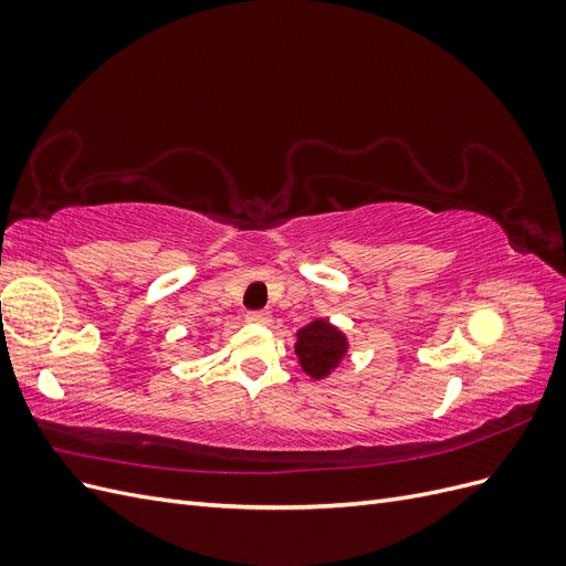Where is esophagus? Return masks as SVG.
<instances>
[{
    "instance_id": "34e87169",
    "label": "esophagus",
    "mask_w": 566,
    "mask_h": 566,
    "mask_svg": "<svg viewBox=\"0 0 566 566\" xmlns=\"http://www.w3.org/2000/svg\"><path fill=\"white\" fill-rule=\"evenodd\" d=\"M248 323H254V325H269L271 323V314L269 312H248Z\"/></svg>"
}]
</instances>
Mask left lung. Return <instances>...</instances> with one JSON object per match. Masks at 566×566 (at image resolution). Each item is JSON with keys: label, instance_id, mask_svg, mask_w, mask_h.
Masks as SVG:
<instances>
[{"label": "left lung", "instance_id": "8db88e82", "mask_svg": "<svg viewBox=\"0 0 566 566\" xmlns=\"http://www.w3.org/2000/svg\"><path fill=\"white\" fill-rule=\"evenodd\" d=\"M347 335L325 318H314L302 331H297L295 354L302 370L314 380L328 378L342 364V358L347 356Z\"/></svg>", "mask_w": 566, "mask_h": 566}]
</instances>
